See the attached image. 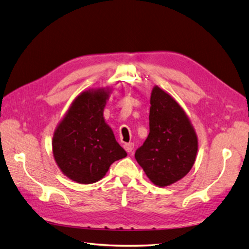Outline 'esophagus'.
Here are the masks:
<instances>
[{
  "label": "esophagus",
  "instance_id": "1",
  "mask_svg": "<svg viewBox=\"0 0 249 249\" xmlns=\"http://www.w3.org/2000/svg\"><path fill=\"white\" fill-rule=\"evenodd\" d=\"M124 149H125L126 151H127V152H128V153H130V152H131V151H133V150H134V143H133V142H128V143H125V144H124Z\"/></svg>",
  "mask_w": 249,
  "mask_h": 249
}]
</instances>
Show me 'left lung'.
Masks as SVG:
<instances>
[{"mask_svg": "<svg viewBox=\"0 0 249 249\" xmlns=\"http://www.w3.org/2000/svg\"><path fill=\"white\" fill-rule=\"evenodd\" d=\"M150 133L135 159L158 187L182 179L196 163L198 141L189 116L174 97L155 85L150 97Z\"/></svg>", "mask_w": 249, "mask_h": 249, "instance_id": "obj_1", "label": "left lung"}]
</instances>
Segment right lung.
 I'll return each instance as SVG.
<instances>
[{
	"instance_id": "right-lung-1",
	"label": "right lung",
	"mask_w": 249,
	"mask_h": 249,
	"mask_svg": "<svg viewBox=\"0 0 249 249\" xmlns=\"http://www.w3.org/2000/svg\"><path fill=\"white\" fill-rule=\"evenodd\" d=\"M111 92L110 87L82 91L53 131V159L72 181L82 184L99 181L112 163L127 155L104 118Z\"/></svg>"
}]
</instances>
